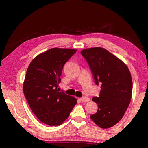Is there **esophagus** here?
Listing matches in <instances>:
<instances>
[{
    "label": "esophagus",
    "mask_w": 148,
    "mask_h": 148,
    "mask_svg": "<svg viewBox=\"0 0 148 148\" xmlns=\"http://www.w3.org/2000/svg\"><path fill=\"white\" fill-rule=\"evenodd\" d=\"M80 100L83 102H88L90 99L86 97H83L82 98H80Z\"/></svg>",
    "instance_id": "34e87169"
}]
</instances>
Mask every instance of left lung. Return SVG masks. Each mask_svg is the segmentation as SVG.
Returning a JSON list of instances; mask_svg holds the SVG:
<instances>
[{"instance_id":"left-lung-1","label":"left lung","mask_w":148,"mask_h":148,"mask_svg":"<svg viewBox=\"0 0 148 148\" xmlns=\"http://www.w3.org/2000/svg\"><path fill=\"white\" fill-rule=\"evenodd\" d=\"M95 83L101 84L99 97L92 99L98 110L90 116L102 128L113 127L121 120L130 104L132 80L129 69L108 50L99 47L82 50Z\"/></svg>"}]
</instances>
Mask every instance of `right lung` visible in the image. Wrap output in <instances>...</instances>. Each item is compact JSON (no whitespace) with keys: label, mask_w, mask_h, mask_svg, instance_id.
<instances>
[{"label":"right lung","mask_w":148,"mask_h":148,"mask_svg":"<svg viewBox=\"0 0 148 148\" xmlns=\"http://www.w3.org/2000/svg\"><path fill=\"white\" fill-rule=\"evenodd\" d=\"M76 49L51 48L37 56L27 69L23 93L43 123L57 126L67 119L77 100L57 89L65 64Z\"/></svg>","instance_id":"1"}]
</instances>
